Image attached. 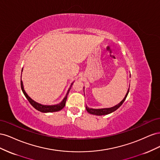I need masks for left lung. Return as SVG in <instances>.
Returning <instances> with one entry per match:
<instances>
[{"instance_id":"8db88e82","label":"left lung","mask_w":160,"mask_h":160,"mask_svg":"<svg viewBox=\"0 0 160 160\" xmlns=\"http://www.w3.org/2000/svg\"><path fill=\"white\" fill-rule=\"evenodd\" d=\"M129 91V89H128L127 93H126V95H125L122 101H121V102L119 104L113 106V107H112V108H103V109H93V108H89L87 107V106H86V110L88 111V112L90 114L95 115H108V114L112 113V112H113V111H115V110H117L120 107V106L123 104V103L124 102V101L125 100V99H126L127 96L128 95Z\"/></svg>"}]
</instances>
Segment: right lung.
I'll use <instances>...</instances> for the list:
<instances>
[{"mask_svg": "<svg viewBox=\"0 0 160 160\" xmlns=\"http://www.w3.org/2000/svg\"><path fill=\"white\" fill-rule=\"evenodd\" d=\"M22 75V73H21ZM72 83L69 89H68V91H67V93L66 94V96L64 98V99H62V101H61V103H59V104H57V105H42L41 103H38L36 101H35L34 100H32L29 96L27 95V93L25 92V89H24V87H23V84H22V80L21 81V89L22 91V93L25 95V96L26 97V98L28 99V101H29V103H31V105L34 108H35L37 110L41 111V112L42 113H49V112H56V111H59L60 110H61L62 108H63L65 106V103H66V101L67 99V95H68L69 92L71 88V86L72 85Z\"/></svg>", "mask_w": 160, "mask_h": 160, "instance_id": "obj_1", "label": "right lung"}]
</instances>
